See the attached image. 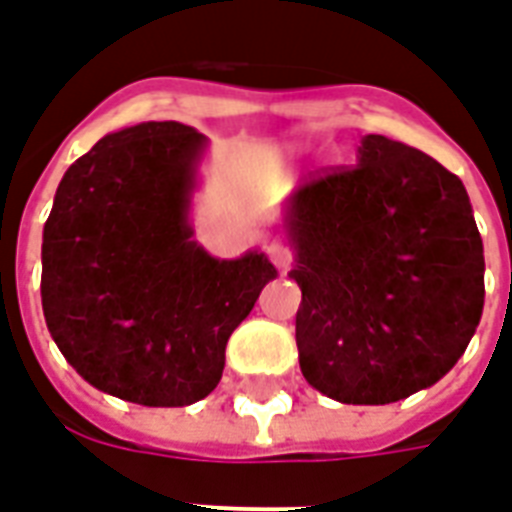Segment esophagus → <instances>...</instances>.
<instances>
[{
    "instance_id": "1",
    "label": "esophagus",
    "mask_w": 512,
    "mask_h": 512,
    "mask_svg": "<svg viewBox=\"0 0 512 512\" xmlns=\"http://www.w3.org/2000/svg\"><path fill=\"white\" fill-rule=\"evenodd\" d=\"M265 252H268V257H271V263L276 265V268H287V265H290V260H292V255H290V249L284 247L282 241H268V247H265Z\"/></svg>"
}]
</instances>
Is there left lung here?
Segmentation results:
<instances>
[{"mask_svg":"<svg viewBox=\"0 0 512 512\" xmlns=\"http://www.w3.org/2000/svg\"><path fill=\"white\" fill-rule=\"evenodd\" d=\"M284 233L303 292L300 370L346 405L438 384L483 314V241L462 179L427 152L362 136L357 166L298 187Z\"/></svg>","mask_w":512,"mask_h":512,"instance_id":"1","label":"left lung"}]
</instances>
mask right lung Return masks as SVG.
<instances>
[{
    "mask_svg": "<svg viewBox=\"0 0 512 512\" xmlns=\"http://www.w3.org/2000/svg\"><path fill=\"white\" fill-rule=\"evenodd\" d=\"M206 136L177 120L120 128L66 169L42 230V311L91 386L182 408L220 384L230 333L276 268L193 239Z\"/></svg>",
    "mask_w": 512,
    "mask_h": 512,
    "instance_id": "add662e5",
    "label": "right lung"
}]
</instances>
